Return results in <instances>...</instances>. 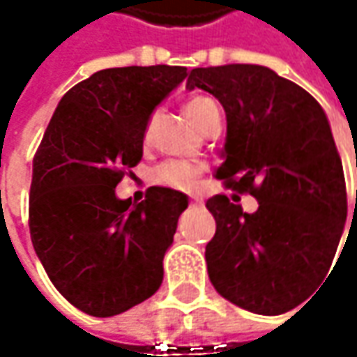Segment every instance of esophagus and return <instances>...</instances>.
Returning <instances> with one entry per match:
<instances>
[{
  "instance_id": "1",
  "label": "esophagus",
  "mask_w": 357,
  "mask_h": 357,
  "mask_svg": "<svg viewBox=\"0 0 357 357\" xmlns=\"http://www.w3.org/2000/svg\"><path fill=\"white\" fill-rule=\"evenodd\" d=\"M190 204H192V206H199V204H202V197H199V195H192V197H190Z\"/></svg>"
}]
</instances>
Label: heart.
I'll return each instance as SVG.
<instances>
[{"label":"heart","instance_id":"1","mask_svg":"<svg viewBox=\"0 0 357 357\" xmlns=\"http://www.w3.org/2000/svg\"><path fill=\"white\" fill-rule=\"evenodd\" d=\"M213 109H216L214 99L206 97V95H197V97H190L185 105V113L188 121L199 127L200 121L206 117ZM157 123V113H153L149 121H146V127H144V141L151 139V132L153 127ZM200 172L202 169L192 165V162H186V160H169V162H162L157 169V183L165 186H171V188H181V190H188L197 185Z\"/></svg>","mask_w":357,"mask_h":357}]
</instances>
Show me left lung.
<instances>
[{
    "instance_id": "obj_1",
    "label": "left lung",
    "mask_w": 357,
    "mask_h": 357,
    "mask_svg": "<svg viewBox=\"0 0 357 357\" xmlns=\"http://www.w3.org/2000/svg\"><path fill=\"white\" fill-rule=\"evenodd\" d=\"M186 87L208 91L227 113L216 178L258 200L252 214L227 195L206 200L216 220L204 252L211 282L240 308L284 314L326 278L348 216L328 117L308 91L262 65L199 67Z\"/></svg>"
}]
</instances>
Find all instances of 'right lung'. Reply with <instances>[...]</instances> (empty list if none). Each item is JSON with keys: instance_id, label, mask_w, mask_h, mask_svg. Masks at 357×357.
I'll list each match as a JSON object with an SVG mask.
<instances>
[{"instance_id": "add662e5", "label": "right lung", "mask_w": 357, "mask_h": 357, "mask_svg": "<svg viewBox=\"0 0 357 357\" xmlns=\"http://www.w3.org/2000/svg\"><path fill=\"white\" fill-rule=\"evenodd\" d=\"M186 67H115L67 91L33 157L31 242L49 280L81 312L109 318L155 294L186 195L151 186L135 206L115 186L143 158L146 121Z\"/></svg>"}]
</instances>
